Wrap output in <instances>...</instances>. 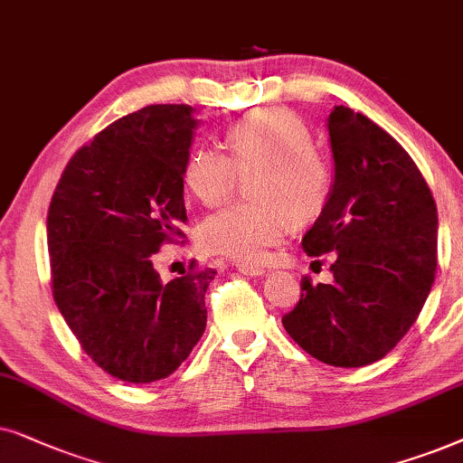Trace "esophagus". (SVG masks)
Returning a JSON list of instances; mask_svg holds the SVG:
<instances>
[{
  "label": "esophagus",
  "mask_w": 463,
  "mask_h": 463,
  "mask_svg": "<svg viewBox=\"0 0 463 463\" xmlns=\"http://www.w3.org/2000/svg\"><path fill=\"white\" fill-rule=\"evenodd\" d=\"M239 273L241 275H248V277H260L267 273L262 267H258V264H237Z\"/></svg>",
  "instance_id": "esophagus-1"
}]
</instances>
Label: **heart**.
Instances as JSON below:
<instances>
[{
  "mask_svg": "<svg viewBox=\"0 0 463 463\" xmlns=\"http://www.w3.org/2000/svg\"><path fill=\"white\" fill-rule=\"evenodd\" d=\"M305 120L281 108L241 116L226 128V146L201 144L188 152L184 184L203 205H222L250 177L254 201H241L209 215L199 241L212 254L237 262H260L288 237L294 222H309L322 212L332 190L330 163Z\"/></svg>",
  "mask_w": 463,
  "mask_h": 463,
  "instance_id": "b5f03b06",
  "label": "heart"
}]
</instances>
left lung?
Segmentation results:
<instances>
[{
	"mask_svg": "<svg viewBox=\"0 0 463 463\" xmlns=\"http://www.w3.org/2000/svg\"><path fill=\"white\" fill-rule=\"evenodd\" d=\"M335 186L307 235L309 256L336 254L335 281H300L281 317L307 354L357 368L385 357L417 322L436 277L439 215L409 152L364 114L328 116Z\"/></svg>",
	"mask_w": 463,
	"mask_h": 463,
	"instance_id": "obj_1",
	"label": "left lung"
}]
</instances>
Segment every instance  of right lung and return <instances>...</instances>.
I'll list each match as a JSON object with an SVG mask.
<instances>
[{"mask_svg":"<svg viewBox=\"0 0 463 463\" xmlns=\"http://www.w3.org/2000/svg\"><path fill=\"white\" fill-rule=\"evenodd\" d=\"M190 106L122 116L73 154L48 209L52 296L80 347L127 383L169 377L205 332L213 269L160 281L154 254L186 239ZM184 243V241H182Z\"/></svg>","mask_w":463,"mask_h":463,"instance_id":"obj_1","label":"right lung"}]
</instances>
